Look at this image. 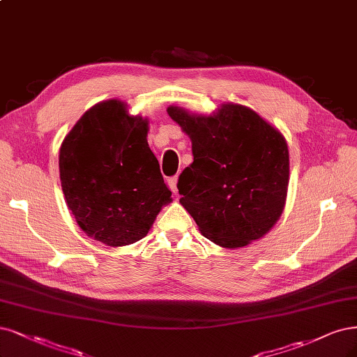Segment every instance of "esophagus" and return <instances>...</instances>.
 Masks as SVG:
<instances>
[{
  "label": "esophagus",
  "instance_id": "34e87169",
  "mask_svg": "<svg viewBox=\"0 0 357 357\" xmlns=\"http://www.w3.org/2000/svg\"><path fill=\"white\" fill-rule=\"evenodd\" d=\"M177 177H171V178H168V186H169V189H171V192H173L174 195H177V192H178V189H177Z\"/></svg>",
  "mask_w": 357,
  "mask_h": 357
}]
</instances>
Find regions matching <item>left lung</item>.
Returning a JSON list of instances; mask_svg holds the SVG:
<instances>
[{
    "label": "left lung",
    "instance_id": "left-lung-1",
    "mask_svg": "<svg viewBox=\"0 0 357 357\" xmlns=\"http://www.w3.org/2000/svg\"><path fill=\"white\" fill-rule=\"evenodd\" d=\"M167 112L192 140L193 162L177 188L202 235L230 250L263 238L285 206L289 153L284 136L242 105H223L210 116L178 106Z\"/></svg>",
    "mask_w": 357,
    "mask_h": 357
}]
</instances>
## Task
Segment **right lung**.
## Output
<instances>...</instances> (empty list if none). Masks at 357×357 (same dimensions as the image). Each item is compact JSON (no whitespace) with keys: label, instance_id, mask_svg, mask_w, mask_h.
<instances>
[{"label":"right lung","instance_id":"obj_1","mask_svg":"<svg viewBox=\"0 0 357 357\" xmlns=\"http://www.w3.org/2000/svg\"><path fill=\"white\" fill-rule=\"evenodd\" d=\"M147 119L112 99L85 112L60 146L61 190L78 226L107 247L147 235L171 202L158 159L147 144Z\"/></svg>","mask_w":357,"mask_h":357}]
</instances>
